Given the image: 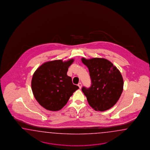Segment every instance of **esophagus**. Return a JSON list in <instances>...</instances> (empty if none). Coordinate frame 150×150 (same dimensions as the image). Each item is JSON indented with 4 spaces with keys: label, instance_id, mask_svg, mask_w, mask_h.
<instances>
[{
    "label": "esophagus",
    "instance_id": "obj_1",
    "mask_svg": "<svg viewBox=\"0 0 150 150\" xmlns=\"http://www.w3.org/2000/svg\"><path fill=\"white\" fill-rule=\"evenodd\" d=\"M78 86L79 87V88H81L82 83L81 82H80V83H78Z\"/></svg>",
    "mask_w": 150,
    "mask_h": 150
}]
</instances>
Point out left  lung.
<instances>
[{
	"instance_id": "8db88e82",
	"label": "left lung",
	"mask_w": 150,
	"mask_h": 150,
	"mask_svg": "<svg viewBox=\"0 0 150 150\" xmlns=\"http://www.w3.org/2000/svg\"><path fill=\"white\" fill-rule=\"evenodd\" d=\"M88 69L91 85L82 88L88 104L97 111H105L118 102L123 90V77L120 71L105 58L81 59Z\"/></svg>"
}]
</instances>
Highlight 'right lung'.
<instances>
[{"label":"right lung","mask_w":150,"mask_h":150,"mask_svg":"<svg viewBox=\"0 0 150 150\" xmlns=\"http://www.w3.org/2000/svg\"><path fill=\"white\" fill-rule=\"evenodd\" d=\"M74 59L63 62L55 60L45 62L33 74L31 88L35 98L45 109L58 111L67 103L73 93L79 89L71 77L67 75Z\"/></svg>","instance_id":"obj_1"}]
</instances>
